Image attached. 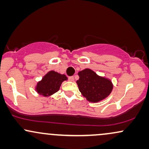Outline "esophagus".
<instances>
[{
  "label": "esophagus",
  "mask_w": 149,
  "mask_h": 149,
  "mask_svg": "<svg viewBox=\"0 0 149 149\" xmlns=\"http://www.w3.org/2000/svg\"><path fill=\"white\" fill-rule=\"evenodd\" d=\"M69 81L73 82V80H74V78H73V76H70V77H69Z\"/></svg>",
  "instance_id": "obj_1"
}]
</instances>
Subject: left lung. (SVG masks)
Listing matches in <instances>:
<instances>
[{
  "mask_svg": "<svg viewBox=\"0 0 149 149\" xmlns=\"http://www.w3.org/2000/svg\"><path fill=\"white\" fill-rule=\"evenodd\" d=\"M76 81L81 95L88 102L97 103L105 100L111 93L113 84L109 78L99 76L90 69H85L78 73Z\"/></svg>",
  "mask_w": 149,
  "mask_h": 149,
  "instance_id": "8db88e82",
  "label": "left lung"
}]
</instances>
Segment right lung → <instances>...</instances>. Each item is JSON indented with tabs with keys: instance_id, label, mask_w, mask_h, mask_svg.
Masks as SVG:
<instances>
[{
	"instance_id": "1",
	"label": "right lung",
	"mask_w": 149,
	"mask_h": 149,
	"mask_svg": "<svg viewBox=\"0 0 149 149\" xmlns=\"http://www.w3.org/2000/svg\"><path fill=\"white\" fill-rule=\"evenodd\" d=\"M67 80L66 75L49 71L36 83L35 90L39 95L45 97H50L59 90L61 83Z\"/></svg>"
}]
</instances>
